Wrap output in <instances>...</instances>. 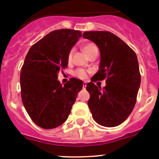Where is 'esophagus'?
<instances>
[{
  "label": "esophagus",
  "mask_w": 159,
  "mask_h": 159,
  "mask_svg": "<svg viewBox=\"0 0 159 159\" xmlns=\"http://www.w3.org/2000/svg\"><path fill=\"white\" fill-rule=\"evenodd\" d=\"M86 86H87V84H86V82L83 83V89H85Z\"/></svg>",
  "instance_id": "34e87169"
}]
</instances>
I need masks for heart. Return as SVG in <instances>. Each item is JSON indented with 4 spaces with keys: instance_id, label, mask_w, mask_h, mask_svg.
Here are the masks:
<instances>
[{
    "instance_id": "heart-1",
    "label": "heart",
    "mask_w": 159,
    "mask_h": 159,
    "mask_svg": "<svg viewBox=\"0 0 159 159\" xmlns=\"http://www.w3.org/2000/svg\"><path fill=\"white\" fill-rule=\"evenodd\" d=\"M95 48H97L96 45L93 43H86V44H83L82 46V49L84 53L85 54V55L89 56L90 54L93 51V50H94ZM73 54H74V49H71L69 51L68 54V61L70 62L72 60V57H73ZM89 70H84L83 68H79V69H77L74 73V75L75 77H77L78 78H80V79H85L86 78L88 77V75H89Z\"/></svg>"
}]
</instances>
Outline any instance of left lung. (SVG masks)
I'll return each mask as SVG.
<instances>
[{
  "label": "left lung",
  "mask_w": 159,
  "mask_h": 159,
  "mask_svg": "<svg viewBox=\"0 0 159 159\" xmlns=\"http://www.w3.org/2000/svg\"><path fill=\"white\" fill-rule=\"evenodd\" d=\"M83 38L91 40L101 54L99 70L87 84L88 102L94 121L105 127L124 122L132 111L140 87L141 75L136 54L126 43L109 31H86ZM106 79L102 90L93 82Z\"/></svg>",
  "instance_id": "left-lung-1"
}]
</instances>
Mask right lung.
I'll use <instances>...</instances> for the list:
<instances>
[{
	"mask_svg": "<svg viewBox=\"0 0 159 159\" xmlns=\"http://www.w3.org/2000/svg\"><path fill=\"white\" fill-rule=\"evenodd\" d=\"M82 36L79 30H53L30 47L20 76L23 105L39 127L52 129L70 115L83 81L71 78L62 85L57 74L68 67V54ZM63 71V70H62Z\"/></svg>",
	"mask_w": 159,
	"mask_h": 159,
	"instance_id": "1",
	"label": "right lung"
}]
</instances>
